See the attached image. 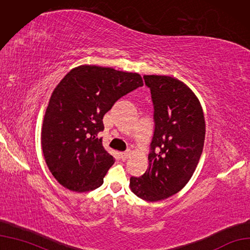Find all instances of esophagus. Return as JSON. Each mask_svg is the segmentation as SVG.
<instances>
[{
  "label": "esophagus",
  "instance_id": "obj_1",
  "mask_svg": "<svg viewBox=\"0 0 250 250\" xmlns=\"http://www.w3.org/2000/svg\"><path fill=\"white\" fill-rule=\"evenodd\" d=\"M129 155H130V152L129 151H125V152H121L120 153V156H121L122 160H126L129 158Z\"/></svg>",
  "mask_w": 250,
  "mask_h": 250
}]
</instances>
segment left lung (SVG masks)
<instances>
[{
    "label": "left lung",
    "mask_w": 250,
    "mask_h": 250,
    "mask_svg": "<svg viewBox=\"0 0 250 250\" xmlns=\"http://www.w3.org/2000/svg\"><path fill=\"white\" fill-rule=\"evenodd\" d=\"M154 105V134L146 173L130 178L131 191L148 202L167 199L192 177L204 148L206 124L200 100L175 77L144 75Z\"/></svg>",
    "instance_id": "8db88e82"
}]
</instances>
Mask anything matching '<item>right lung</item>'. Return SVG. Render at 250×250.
I'll list each match as a JSON object with an SVG mask.
<instances>
[{"label": "right lung", "instance_id": "obj_1", "mask_svg": "<svg viewBox=\"0 0 250 250\" xmlns=\"http://www.w3.org/2000/svg\"><path fill=\"white\" fill-rule=\"evenodd\" d=\"M144 85L139 73L82 65L73 68L51 94L44 115L41 145L58 182L71 191L96 189L115 159L97 133L115 102Z\"/></svg>", "mask_w": 250, "mask_h": 250}]
</instances>
